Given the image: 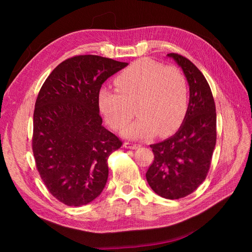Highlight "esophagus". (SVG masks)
I'll use <instances>...</instances> for the list:
<instances>
[{"label":"esophagus","mask_w":252,"mask_h":252,"mask_svg":"<svg viewBox=\"0 0 252 252\" xmlns=\"http://www.w3.org/2000/svg\"><path fill=\"white\" fill-rule=\"evenodd\" d=\"M123 146H125L126 148H129V149H135V148H138L141 145L140 144L137 143H133V142H126L125 144H123Z\"/></svg>","instance_id":"obj_1"}]
</instances>
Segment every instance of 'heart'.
<instances>
[{"instance_id":"heart-1","label":"heart","mask_w":252,"mask_h":252,"mask_svg":"<svg viewBox=\"0 0 252 252\" xmlns=\"http://www.w3.org/2000/svg\"><path fill=\"white\" fill-rule=\"evenodd\" d=\"M114 85L116 91H98V107L115 131L122 130L135 111L137 119L123 131L126 137L140 140L156 132L165 136L183 122L189 108V87L179 68L138 60L117 74Z\"/></svg>"}]
</instances>
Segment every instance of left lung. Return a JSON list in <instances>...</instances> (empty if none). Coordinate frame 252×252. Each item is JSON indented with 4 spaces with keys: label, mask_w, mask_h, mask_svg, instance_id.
<instances>
[{
    "label": "left lung",
    "mask_w": 252,
    "mask_h": 252,
    "mask_svg": "<svg viewBox=\"0 0 252 252\" xmlns=\"http://www.w3.org/2000/svg\"><path fill=\"white\" fill-rule=\"evenodd\" d=\"M168 56L183 69L189 84V104L179 131L151 145L154 161L146 180L157 195L180 199L194 192L207 178L217 143V112L211 89L199 69L178 53Z\"/></svg>",
    "instance_id": "8db88e82"
}]
</instances>
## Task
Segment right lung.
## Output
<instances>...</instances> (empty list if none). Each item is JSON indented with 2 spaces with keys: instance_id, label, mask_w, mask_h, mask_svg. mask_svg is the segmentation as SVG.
I'll use <instances>...</instances> for the list:
<instances>
[{
  "instance_id": "right-lung-1",
  "label": "right lung",
  "mask_w": 252,
  "mask_h": 252,
  "mask_svg": "<svg viewBox=\"0 0 252 252\" xmlns=\"http://www.w3.org/2000/svg\"><path fill=\"white\" fill-rule=\"evenodd\" d=\"M127 63L77 55L61 63L42 85L33 112L32 152L52 196L67 206L93 201L108 179L110 155L122 141L101 126L98 91Z\"/></svg>"
}]
</instances>
